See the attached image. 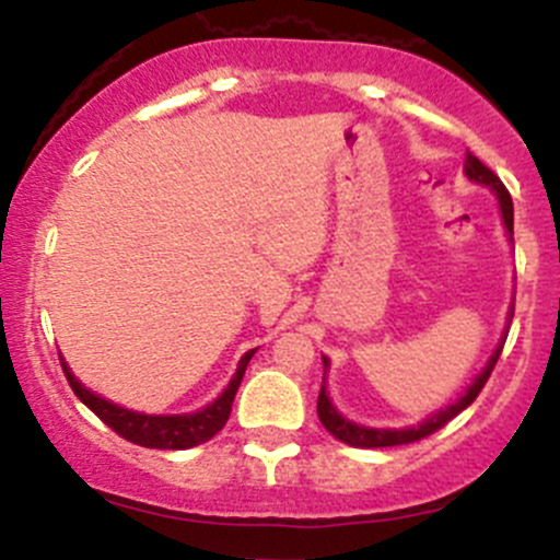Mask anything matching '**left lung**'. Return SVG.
<instances>
[{
  "mask_svg": "<svg viewBox=\"0 0 560 560\" xmlns=\"http://www.w3.org/2000/svg\"><path fill=\"white\" fill-rule=\"evenodd\" d=\"M463 172H465V177H468L470 183L490 188V191L495 194L498 208H501L503 230H506L509 243L514 246V205H512V197H509V191L503 188V183L498 180V177L492 175V172L487 170V166L481 164V161L476 159L474 153L465 155V170ZM512 317H514V298H512V308H509V317H506V330H509V323H512ZM506 330H503V336L498 339L492 355L487 358L485 369H481V372L474 377V383H470L468 388L459 394V399L452 401V405L441 407V410H435L432 416H427L421 424H412V427H366V424H355V421H350L347 416H341L339 407H336L334 399H330L328 385H325V374H328L330 361H328V355H323L325 374H323V385H319V399H317L319 421H323V427L330 432V435L339 438L341 443H347V446H355V448H383V446H401V443L421 441V438L432 435V432L441 430L443 424H448V421H452L457 412H463L465 407H468L470 401L479 396V390L485 388L487 377L492 374V366L498 363V355H501L503 341H506Z\"/></svg>",
  "mask_w": 560,
  "mask_h": 560,
  "instance_id": "obj_1",
  "label": "left lung"
}]
</instances>
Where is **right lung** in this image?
I'll list each match as a JSON object with an SVG mask.
<instances>
[{
    "instance_id": "add662e5",
    "label": "right lung",
    "mask_w": 560,
    "mask_h": 560,
    "mask_svg": "<svg viewBox=\"0 0 560 560\" xmlns=\"http://www.w3.org/2000/svg\"><path fill=\"white\" fill-rule=\"evenodd\" d=\"M257 350L243 352V358L237 361L235 374H232L230 385L215 396L213 401H208L205 407L194 412H139L130 410V407L117 405V401L106 399V396L95 394V390L86 388L73 372H70L68 361L59 352V361H62V372L68 377L73 394L101 418L103 424L112 427L117 435H122L125 441L136 443V446L144 448H194L199 443H208L215 432H221V427L226 424V418L232 412V401H235L237 385H241L243 374H246L248 361Z\"/></svg>"
}]
</instances>
